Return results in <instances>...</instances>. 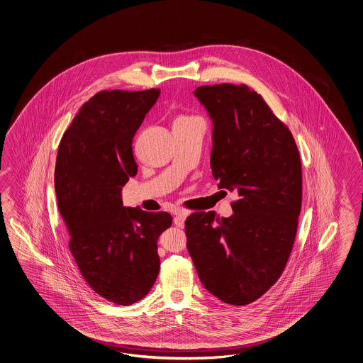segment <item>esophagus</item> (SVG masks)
<instances>
[{
    "instance_id": "34e87169",
    "label": "esophagus",
    "mask_w": 363,
    "mask_h": 363,
    "mask_svg": "<svg viewBox=\"0 0 363 363\" xmlns=\"http://www.w3.org/2000/svg\"><path fill=\"white\" fill-rule=\"evenodd\" d=\"M174 215H176V216H174V224H176L177 227H179V228H184V227H185V220L186 216H187V213L184 211V210H178V211H176Z\"/></svg>"
}]
</instances>
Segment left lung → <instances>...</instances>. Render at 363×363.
I'll use <instances>...</instances> for the list:
<instances>
[{
  "label": "left lung",
  "instance_id": "obj_1",
  "mask_svg": "<svg viewBox=\"0 0 363 363\" xmlns=\"http://www.w3.org/2000/svg\"><path fill=\"white\" fill-rule=\"evenodd\" d=\"M195 97L213 121L211 170L220 189L236 191L233 215L193 213L187 250L204 289L245 306L282 274L301 207V165L289 128L247 85H206Z\"/></svg>",
  "mask_w": 363,
  "mask_h": 363
}]
</instances>
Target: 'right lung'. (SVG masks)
I'll return each mask as SVG.
<instances>
[{"instance_id": "1", "label": "right lung", "mask_w": 363, "mask_h": 363, "mask_svg": "<svg viewBox=\"0 0 363 363\" xmlns=\"http://www.w3.org/2000/svg\"><path fill=\"white\" fill-rule=\"evenodd\" d=\"M160 93L99 91L73 118L56 157L55 190L72 256L89 286L121 306L150 292L160 272L157 240L173 220L122 201V187L138 173L133 136Z\"/></svg>"}]
</instances>
